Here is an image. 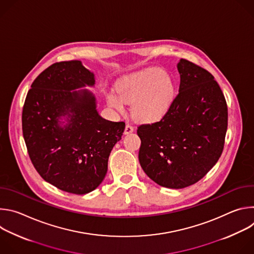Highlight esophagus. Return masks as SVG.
Segmentation results:
<instances>
[{"label": "esophagus", "mask_w": 254, "mask_h": 254, "mask_svg": "<svg viewBox=\"0 0 254 254\" xmlns=\"http://www.w3.org/2000/svg\"><path fill=\"white\" fill-rule=\"evenodd\" d=\"M133 130H134L133 127H131L130 125H127L126 127H125V134H129V133H131Z\"/></svg>", "instance_id": "34e87169"}]
</instances>
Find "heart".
Returning <instances> with one entry per match:
<instances>
[{"label":"heart","mask_w":254,"mask_h":254,"mask_svg":"<svg viewBox=\"0 0 254 254\" xmlns=\"http://www.w3.org/2000/svg\"><path fill=\"white\" fill-rule=\"evenodd\" d=\"M117 92L107 93L111 107L124 113L126 103H132V116L142 123L160 121L175 98V84L161 68H146L123 76L117 82Z\"/></svg>","instance_id":"1"}]
</instances>
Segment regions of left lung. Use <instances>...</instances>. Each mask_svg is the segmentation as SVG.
I'll use <instances>...</instances> for the list:
<instances>
[{
  "label": "left lung",
  "instance_id": "left-lung-1",
  "mask_svg": "<svg viewBox=\"0 0 254 254\" xmlns=\"http://www.w3.org/2000/svg\"><path fill=\"white\" fill-rule=\"evenodd\" d=\"M179 94L164 118L137 128L138 161L155 183L182 189L201 180L219 160L227 130L225 97L211 73L181 59Z\"/></svg>",
  "mask_w": 254,
  "mask_h": 254
}]
</instances>
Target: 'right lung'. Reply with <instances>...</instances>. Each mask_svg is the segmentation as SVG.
Instances as JSON below:
<instances>
[{"label":"right lung","mask_w":254,"mask_h":254,"mask_svg":"<svg viewBox=\"0 0 254 254\" xmlns=\"http://www.w3.org/2000/svg\"><path fill=\"white\" fill-rule=\"evenodd\" d=\"M95 75L72 60L54 63L34 80L22 114L23 135L35 169L49 184L77 195L96 189L124 122L101 118Z\"/></svg>","instance_id":"add662e5"}]
</instances>
